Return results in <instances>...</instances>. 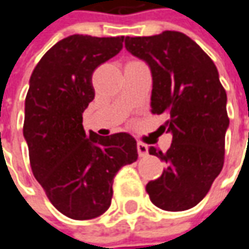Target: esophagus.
<instances>
[{"label":"esophagus","mask_w":249,"mask_h":249,"mask_svg":"<svg viewBox=\"0 0 249 249\" xmlns=\"http://www.w3.org/2000/svg\"><path fill=\"white\" fill-rule=\"evenodd\" d=\"M137 149H138V155L141 158H143V156L148 155V146H146L145 143H142V142H138V143H137Z\"/></svg>","instance_id":"obj_1"}]
</instances>
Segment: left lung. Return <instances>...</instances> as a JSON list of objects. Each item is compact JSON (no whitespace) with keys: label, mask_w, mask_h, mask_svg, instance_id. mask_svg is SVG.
I'll use <instances>...</instances> for the list:
<instances>
[{"label":"left lung","mask_w":249,"mask_h":249,"mask_svg":"<svg viewBox=\"0 0 249 249\" xmlns=\"http://www.w3.org/2000/svg\"><path fill=\"white\" fill-rule=\"evenodd\" d=\"M125 48L151 69V111L165 115L159 129L172 135L165 154L149 146L166 168L146 192L162 210H189L209 193L224 165L230 120L217 67L195 40L176 31L126 36Z\"/></svg>","instance_id":"left-lung-1"}]
</instances>
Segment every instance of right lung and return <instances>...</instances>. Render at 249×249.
Returning <instances> with one entry per match:
<instances>
[{
  "mask_svg": "<svg viewBox=\"0 0 249 249\" xmlns=\"http://www.w3.org/2000/svg\"><path fill=\"white\" fill-rule=\"evenodd\" d=\"M124 36L71 35L43 54L25 98L23 138L34 176L51 203L73 220L108 210L118 170L138 159L126 132L100 137L83 128V112L94 98L91 76L123 49Z\"/></svg>",
  "mask_w": 249,
  "mask_h": 249,
  "instance_id": "1",
  "label": "right lung"
}]
</instances>
